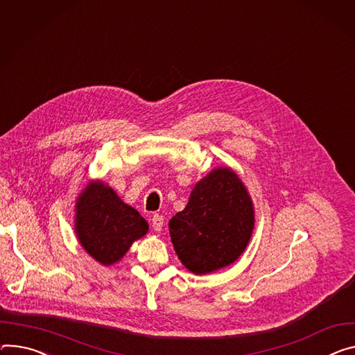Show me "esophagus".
<instances>
[{"instance_id":"obj_1","label":"esophagus","mask_w":355,"mask_h":355,"mask_svg":"<svg viewBox=\"0 0 355 355\" xmlns=\"http://www.w3.org/2000/svg\"><path fill=\"white\" fill-rule=\"evenodd\" d=\"M163 225H164V218L161 216V215H158V214H155V215H153V218H151V227H153V230L154 231H161V228H163Z\"/></svg>"}]
</instances>
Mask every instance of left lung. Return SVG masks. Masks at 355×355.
Instances as JSON below:
<instances>
[{"label":"left lung","mask_w":355,"mask_h":355,"mask_svg":"<svg viewBox=\"0 0 355 355\" xmlns=\"http://www.w3.org/2000/svg\"><path fill=\"white\" fill-rule=\"evenodd\" d=\"M250 197L230 168L214 170L192 189L184 211L170 219L180 261L204 275L235 262L253 230Z\"/></svg>","instance_id":"left-lung-1"}]
</instances>
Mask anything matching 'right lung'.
Instances as JSON below:
<instances>
[{"label":"right lung","mask_w":355,"mask_h":355,"mask_svg":"<svg viewBox=\"0 0 355 355\" xmlns=\"http://www.w3.org/2000/svg\"><path fill=\"white\" fill-rule=\"evenodd\" d=\"M147 231L146 219L102 182L90 184L80 194L76 205L78 238L98 262H117Z\"/></svg>","instance_id":"add662e5"}]
</instances>
